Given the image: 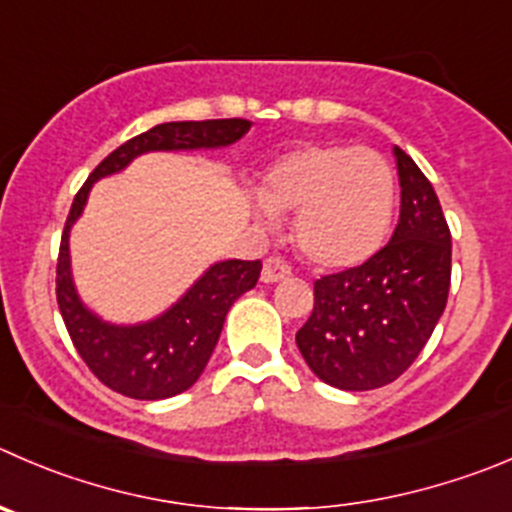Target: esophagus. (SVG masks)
<instances>
[{
    "mask_svg": "<svg viewBox=\"0 0 512 512\" xmlns=\"http://www.w3.org/2000/svg\"><path fill=\"white\" fill-rule=\"evenodd\" d=\"M290 272L292 267L282 257H267L265 265H262V282L272 285V282H280L285 277H290Z\"/></svg>",
    "mask_w": 512,
    "mask_h": 512,
    "instance_id": "1",
    "label": "esophagus"
}]
</instances>
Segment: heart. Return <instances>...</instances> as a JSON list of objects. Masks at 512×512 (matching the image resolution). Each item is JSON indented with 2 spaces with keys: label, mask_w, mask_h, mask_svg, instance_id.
Here are the masks:
<instances>
[{
  "label": "heart",
  "mask_w": 512,
  "mask_h": 512,
  "mask_svg": "<svg viewBox=\"0 0 512 512\" xmlns=\"http://www.w3.org/2000/svg\"><path fill=\"white\" fill-rule=\"evenodd\" d=\"M262 202L295 215V245L312 265L345 270L380 250L393 222L395 177L377 152L315 142L270 167Z\"/></svg>",
  "instance_id": "obj_1"
}]
</instances>
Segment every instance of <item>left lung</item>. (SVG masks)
Instances as JSON below:
<instances>
[{"instance_id": "1", "label": "left lung", "mask_w": 512, "mask_h": 512, "mask_svg": "<svg viewBox=\"0 0 512 512\" xmlns=\"http://www.w3.org/2000/svg\"><path fill=\"white\" fill-rule=\"evenodd\" d=\"M400 220L393 237L357 267L322 275L295 340L310 370L340 390L398 380L423 352L450 290V227L428 177L395 147Z\"/></svg>"}]
</instances>
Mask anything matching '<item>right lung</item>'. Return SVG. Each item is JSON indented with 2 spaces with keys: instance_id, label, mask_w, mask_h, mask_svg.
Returning a JSON list of instances; mask_svg holds the SVG:
<instances>
[{
  "instance_id": "add662e5",
  "label": "right lung",
  "mask_w": 512,
  "mask_h": 512,
  "mask_svg": "<svg viewBox=\"0 0 512 512\" xmlns=\"http://www.w3.org/2000/svg\"><path fill=\"white\" fill-rule=\"evenodd\" d=\"M247 130L250 122L237 117L157 124L109 152L74 195L59 242L57 305L79 357L114 393L135 400H162L192 388L220 340L227 310L242 292L257 285L262 262H217L165 315L145 325L119 327L102 322L79 302L69 272V227L82 215L94 182L127 167L137 155L155 150L225 147L240 140Z\"/></svg>"
}]
</instances>
